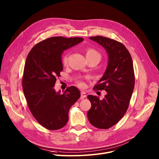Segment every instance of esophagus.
I'll use <instances>...</instances> for the list:
<instances>
[{"instance_id":"obj_1","label":"esophagus","mask_w":159,"mask_h":159,"mask_svg":"<svg viewBox=\"0 0 159 159\" xmlns=\"http://www.w3.org/2000/svg\"><path fill=\"white\" fill-rule=\"evenodd\" d=\"M86 97H87L86 93H85V92L81 91V99H83V98H86Z\"/></svg>"}]
</instances>
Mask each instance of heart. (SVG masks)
Instances as JSON below:
<instances>
[{"mask_svg":"<svg viewBox=\"0 0 159 159\" xmlns=\"http://www.w3.org/2000/svg\"><path fill=\"white\" fill-rule=\"evenodd\" d=\"M86 52V57L88 59H98V60H100L101 59V54L95 49L92 48H88L85 50ZM69 60V53H65L61 58V61L63 65H67L68 63ZM76 85L80 87H85V83H84L81 80H78L76 81Z\"/></svg>","mask_w":159,"mask_h":159,"instance_id":"heart-1","label":"heart"}]
</instances>
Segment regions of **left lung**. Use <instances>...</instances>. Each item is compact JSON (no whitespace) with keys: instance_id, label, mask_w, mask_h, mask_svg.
Wrapping results in <instances>:
<instances>
[{"instance_id":"1","label":"left lung","mask_w":159,"mask_h":159,"mask_svg":"<svg viewBox=\"0 0 159 159\" xmlns=\"http://www.w3.org/2000/svg\"><path fill=\"white\" fill-rule=\"evenodd\" d=\"M106 49L108 54L107 70L94 86V90L107 92L103 99L89 95L91 108L89 122L99 129H108L117 124L128 108L135 85V74L131 55L119 42L102 36L90 37Z\"/></svg>"}]
</instances>
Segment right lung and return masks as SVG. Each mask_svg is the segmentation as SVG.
<instances>
[{
    "label": "right lung",
    "mask_w": 159,
    "mask_h": 159,
    "mask_svg": "<svg viewBox=\"0 0 159 159\" xmlns=\"http://www.w3.org/2000/svg\"><path fill=\"white\" fill-rule=\"evenodd\" d=\"M83 40L80 37H51L36 43L27 57L22 77L24 94L34 119L48 129H59L66 125L70 108L80 98L76 87H67L62 94L54 87L63 70V51Z\"/></svg>",
    "instance_id": "add662e5"
}]
</instances>
